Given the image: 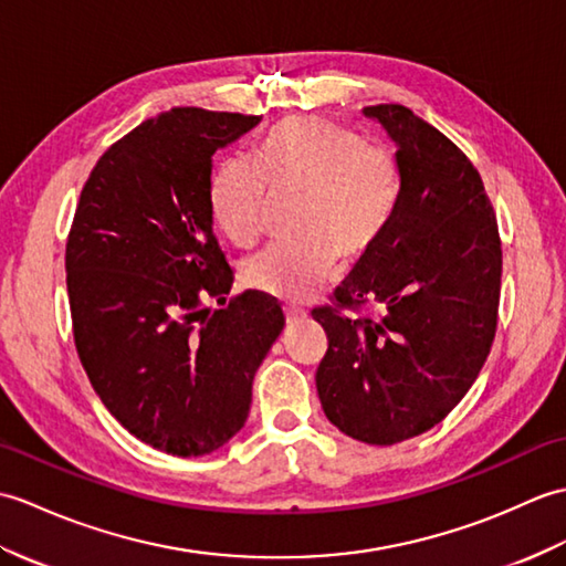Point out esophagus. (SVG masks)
<instances>
[{"label": "esophagus", "instance_id": "esophagus-1", "mask_svg": "<svg viewBox=\"0 0 566 566\" xmlns=\"http://www.w3.org/2000/svg\"><path fill=\"white\" fill-rule=\"evenodd\" d=\"M283 312H285L287 322H297V319L305 317V310H300V307H285Z\"/></svg>", "mask_w": 566, "mask_h": 566}]
</instances>
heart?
I'll return each mask as SVG.
<instances>
[{
    "mask_svg": "<svg viewBox=\"0 0 566 566\" xmlns=\"http://www.w3.org/2000/svg\"><path fill=\"white\" fill-rule=\"evenodd\" d=\"M266 188L300 191V237L251 256L242 279L263 295L303 303L329 279L338 256L356 261L380 240L397 208L399 167L385 147L363 145L332 120L285 118L256 143L251 167L224 159L212 171V220L234 244L256 242Z\"/></svg>",
    "mask_w": 566,
    "mask_h": 566,
    "instance_id": "obj_1",
    "label": "heart"
}]
</instances>
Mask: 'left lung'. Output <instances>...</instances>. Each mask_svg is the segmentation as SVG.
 <instances>
[{
    "label": "left lung",
    "instance_id": "1",
    "mask_svg": "<svg viewBox=\"0 0 566 566\" xmlns=\"http://www.w3.org/2000/svg\"><path fill=\"white\" fill-rule=\"evenodd\" d=\"M363 113L397 145L399 198L334 307L312 310L329 338L315 380L338 431L392 446L441 423L480 375L496 334L501 240L480 171L458 145L407 106ZM366 304L379 315H340Z\"/></svg>",
    "mask_w": 566,
    "mask_h": 566
}]
</instances>
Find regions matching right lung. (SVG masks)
Here are the masks:
<instances>
[{"mask_svg":"<svg viewBox=\"0 0 566 566\" xmlns=\"http://www.w3.org/2000/svg\"><path fill=\"white\" fill-rule=\"evenodd\" d=\"M259 120L184 106L137 125L96 161L67 237L82 366L123 429L169 455H208L242 429L285 324L259 291L223 304L234 279L208 200L212 155Z\"/></svg>","mask_w":566,"mask_h":566,"instance_id":"1","label":"right lung"}]
</instances>
